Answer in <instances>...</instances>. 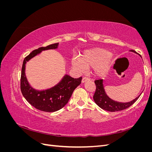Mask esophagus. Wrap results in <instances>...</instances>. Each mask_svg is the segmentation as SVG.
I'll use <instances>...</instances> for the list:
<instances>
[{"label": "esophagus", "instance_id": "1", "mask_svg": "<svg viewBox=\"0 0 152 152\" xmlns=\"http://www.w3.org/2000/svg\"><path fill=\"white\" fill-rule=\"evenodd\" d=\"M89 79H88V78L84 77L83 79H82V83H85L86 82H87V81H89Z\"/></svg>", "mask_w": 152, "mask_h": 152}]
</instances>
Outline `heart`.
Returning <instances> with one entry per match:
<instances>
[{"instance_id": "obj_1", "label": "heart", "mask_w": 152, "mask_h": 152, "mask_svg": "<svg viewBox=\"0 0 152 152\" xmlns=\"http://www.w3.org/2000/svg\"><path fill=\"white\" fill-rule=\"evenodd\" d=\"M114 57L107 49L96 48L84 50L79 58H73L72 67L78 72L83 73L86 68H93L94 75L103 77L108 72L113 63Z\"/></svg>"}]
</instances>
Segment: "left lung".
I'll list each match as a JSON object with an SVG mask.
<instances>
[{
	"mask_svg": "<svg viewBox=\"0 0 152 152\" xmlns=\"http://www.w3.org/2000/svg\"><path fill=\"white\" fill-rule=\"evenodd\" d=\"M130 51L137 54L134 50H131ZM95 84L96 86V89L93 96L94 102L101 108L108 112L121 111V110L129 108L136 102V100L139 98L142 93H141L137 97L131 101V102L126 103L119 102L111 99L106 93L103 79L96 80Z\"/></svg>",
	"mask_w": 152,
	"mask_h": 152,
	"instance_id": "obj_1",
	"label": "left lung"
}]
</instances>
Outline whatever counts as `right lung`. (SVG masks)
<instances>
[{"instance_id":"right-lung-1","label":"right lung","mask_w":152,"mask_h":152,"mask_svg":"<svg viewBox=\"0 0 152 152\" xmlns=\"http://www.w3.org/2000/svg\"><path fill=\"white\" fill-rule=\"evenodd\" d=\"M58 45L59 43H55L34 50L24 59L23 63L21 75V93L31 105L43 112H56L65 107L73 91L81 83L82 77L74 79L65 74L58 84L46 89H36L29 84L25 74L26 63L44 50L57 49Z\"/></svg>"}]
</instances>
